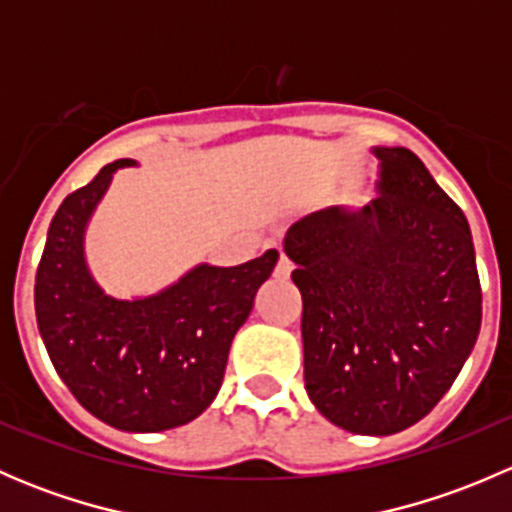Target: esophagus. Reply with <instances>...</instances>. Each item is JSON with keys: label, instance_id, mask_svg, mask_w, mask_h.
Instances as JSON below:
<instances>
[{"label": "esophagus", "instance_id": "obj_1", "mask_svg": "<svg viewBox=\"0 0 512 512\" xmlns=\"http://www.w3.org/2000/svg\"><path fill=\"white\" fill-rule=\"evenodd\" d=\"M289 275H292V262L287 260L285 252H280V262H277V267H275V277L277 280H287Z\"/></svg>", "mask_w": 512, "mask_h": 512}]
</instances>
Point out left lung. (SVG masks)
<instances>
[{"instance_id":"1","label":"left lung","mask_w":512,"mask_h":512,"mask_svg":"<svg viewBox=\"0 0 512 512\" xmlns=\"http://www.w3.org/2000/svg\"><path fill=\"white\" fill-rule=\"evenodd\" d=\"M364 208L317 210L285 235L302 294L304 389L334 426L391 436L443 399L480 332L463 210L409 148H371Z\"/></svg>"}]
</instances>
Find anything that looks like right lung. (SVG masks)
Wrapping results in <instances>:
<instances>
[{
  "mask_svg": "<svg viewBox=\"0 0 512 512\" xmlns=\"http://www.w3.org/2000/svg\"><path fill=\"white\" fill-rule=\"evenodd\" d=\"M121 158L56 210L36 270L39 334L56 374L98 421L156 433L193 421L223 384L237 329L255 307L280 252L235 267L200 262L156 294L118 299L103 292L84 252L86 227Z\"/></svg>",
  "mask_w": 512,
  "mask_h": 512,
  "instance_id": "add662e5",
  "label": "right lung"
}]
</instances>
